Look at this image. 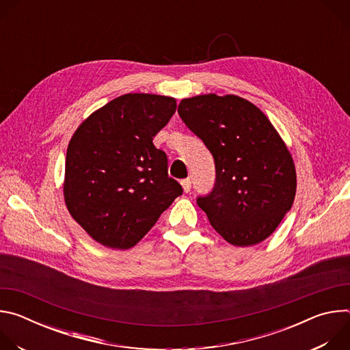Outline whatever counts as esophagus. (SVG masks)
Listing matches in <instances>:
<instances>
[{
  "label": "esophagus",
  "instance_id": "1",
  "mask_svg": "<svg viewBox=\"0 0 350 350\" xmlns=\"http://www.w3.org/2000/svg\"><path fill=\"white\" fill-rule=\"evenodd\" d=\"M181 185L184 188V192H189V189H191V180L189 178L181 180Z\"/></svg>",
  "mask_w": 350,
  "mask_h": 350
}]
</instances>
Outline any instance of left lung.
Returning <instances> with one entry per match:
<instances>
[{"label":"left lung","mask_w":350,"mask_h":350,"mask_svg":"<svg viewBox=\"0 0 350 350\" xmlns=\"http://www.w3.org/2000/svg\"><path fill=\"white\" fill-rule=\"evenodd\" d=\"M178 115L215 159L213 189L196 196L198 206L227 242L249 246L265 241L296 192L291 154L273 124L237 95L183 99Z\"/></svg>","instance_id":"8db88e82"}]
</instances>
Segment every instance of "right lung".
Returning <instances> with one entry per match:
<instances>
[{
	"mask_svg": "<svg viewBox=\"0 0 350 350\" xmlns=\"http://www.w3.org/2000/svg\"><path fill=\"white\" fill-rule=\"evenodd\" d=\"M176 99L124 94L85 119L73 134L65 166V202L99 243L134 246L183 193L167 157L152 139L176 112Z\"/></svg>",
	"mask_w": 350,
	"mask_h": 350,
	"instance_id": "right-lung-1",
	"label": "right lung"
}]
</instances>
